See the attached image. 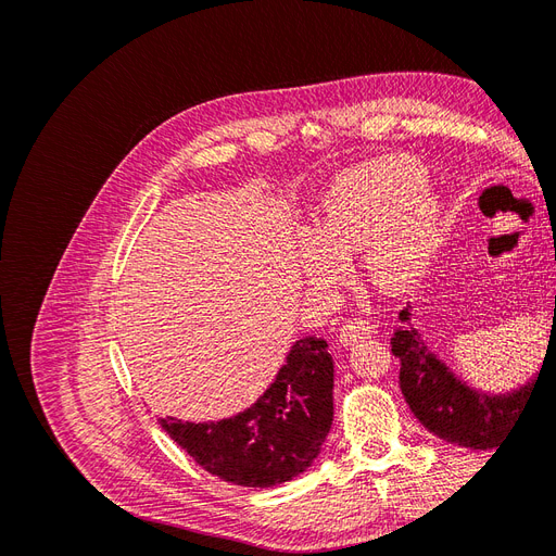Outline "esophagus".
Returning a JSON list of instances; mask_svg holds the SVG:
<instances>
[{"instance_id": "34e87169", "label": "esophagus", "mask_w": 556, "mask_h": 556, "mask_svg": "<svg viewBox=\"0 0 556 556\" xmlns=\"http://www.w3.org/2000/svg\"><path fill=\"white\" fill-rule=\"evenodd\" d=\"M374 333V325L368 323L364 317H352L348 323H343L341 331H339V343L341 345H355L362 339H368Z\"/></svg>"}]
</instances>
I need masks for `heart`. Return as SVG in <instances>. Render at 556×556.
Segmentation results:
<instances>
[{
    "label": "heart",
    "mask_w": 556,
    "mask_h": 556,
    "mask_svg": "<svg viewBox=\"0 0 556 556\" xmlns=\"http://www.w3.org/2000/svg\"><path fill=\"white\" fill-rule=\"evenodd\" d=\"M441 229L443 201L425 166L403 155L371 160L329 180L296 266L313 290H331L345 276L343 260L362 250L366 280L399 294L425 274Z\"/></svg>",
    "instance_id": "heart-1"
}]
</instances>
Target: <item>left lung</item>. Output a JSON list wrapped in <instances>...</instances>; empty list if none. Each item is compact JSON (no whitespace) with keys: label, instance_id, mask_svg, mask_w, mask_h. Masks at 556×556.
<instances>
[{"label":"left lung","instance_id":"obj_1","mask_svg":"<svg viewBox=\"0 0 556 556\" xmlns=\"http://www.w3.org/2000/svg\"><path fill=\"white\" fill-rule=\"evenodd\" d=\"M410 308L399 313V319L406 325L392 336V352L401 362L399 382L403 399L422 427L439 439L470 450H494L515 427L521 403L531 387H535V376H541L543 368L513 392L490 394L476 390L433 355L422 341V333L410 323Z\"/></svg>","mask_w":556,"mask_h":556}]
</instances>
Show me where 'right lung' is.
<instances>
[{
	"label": "right lung",
	"mask_w": 556,
	"mask_h": 556,
	"mask_svg": "<svg viewBox=\"0 0 556 556\" xmlns=\"http://www.w3.org/2000/svg\"><path fill=\"white\" fill-rule=\"evenodd\" d=\"M333 422V359L315 336L299 339L266 392L243 413L217 422L160 417L162 429L231 484L276 486L317 459Z\"/></svg>",
	"instance_id": "obj_1"
}]
</instances>
